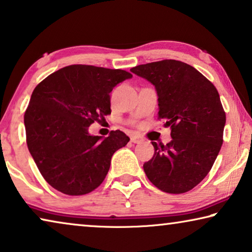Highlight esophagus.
<instances>
[{
	"mask_svg": "<svg viewBox=\"0 0 252 252\" xmlns=\"http://www.w3.org/2000/svg\"><path fill=\"white\" fill-rule=\"evenodd\" d=\"M142 141L141 138H139L138 136H132L131 137V142H133V144H140Z\"/></svg>",
	"mask_w": 252,
	"mask_h": 252,
	"instance_id": "obj_1",
	"label": "esophagus"
}]
</instances>
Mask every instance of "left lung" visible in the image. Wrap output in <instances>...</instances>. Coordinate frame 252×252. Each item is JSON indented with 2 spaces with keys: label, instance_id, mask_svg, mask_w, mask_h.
<instances>
[{
  "label": "left lung",
  "instance_id": "8db88e82",
  "mask_svg": "<svg viewBox=\"0 0 252 252\" xmlns=\"http://www.w3.org/2000/svg\"><path fill=\"white\" fill-rule=\"evenodd\" d=\"M155 86L158 119L171 127L172 140L152 144L144 164L149 181L167 193L190 191L206 178L223 144L226 116L219 92L193 66L163 60L130 69Z\"/></svg>",
  "mask_w": 252,
  "mask_h": 252
}]
</instances>
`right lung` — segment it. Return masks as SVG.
<instances>
[{
    "label": "right lung",
    "mask_w": 252,
    "mask_h": 252,
    "mask_svg": "<svg viewBox=\"0 0 252 252\" xmlns=\"http://www.w3.org/2000/svg\"><path fill=\"white\" fill-rule=\"evenodd\" d=\"M132 78L120 69L74 64L36 86L25 113L27 146L40 174L60 192L81 196L104 181L116 150L130 138L120 130L106 138L88 127L111 114L110 93Z\"/></svg>",
    "instance_id": "right-lung-1"
}]
</instances>
